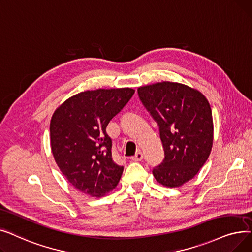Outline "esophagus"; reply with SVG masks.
I'll return each instance as SVG.
<instances>
[{
    "mask_svg": "<svg viewBox=\"0 0 252 252\" xmlns=\"http://www.w3.org/2000/svg\"><path fill=\"white\" fill-rule=\"evenodd\" d=\"M143 159V154L140 152V151H138L132 158H131V160L132 161H134V162H139V161H141Z\"/></svg>",
    "mask_w": 252,
    "mask_h": 252,
    "instance_id": "obj_1",
    "label": "esophagus"
}]
</instances>
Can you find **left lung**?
<instances>
[{"instance_id": "8db88e82", "label": "left lung", "mask_w": 252, "mask_h": 252, "mask_svg": "<svg viewBox=\"0 0 252 252\" xmlns=\"http://www.w3.org/2000/svg\"><path fill=\"white\" fill-rule=\"evenodd\" d=\"M157 122L165 158L153 174L159 184L178 188L207 161L213 142L211 107L200 91L181 83L161 82L137 89Z\"/></svg>"}]
</instances>
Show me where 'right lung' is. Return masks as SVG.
Masks as SVG:
<instances>
[{"instance_id":"right-lung-1","label":"right lung","mask_w":252,"mask_h":252,"mask_svg":"<svg viewBox=\"0 0 252 252\" xmlns=\"http://www.w3.org/2000/svg\"><path fill=\"white\" fill-rule=\"evenodd\" d=\"M133 94L131 88L84 91L54 112L50 122L53 157L68 183L82 193L102 197L121 178L124 167L112 158V139L105 128Z\"/></svg>"}]
</instances>
